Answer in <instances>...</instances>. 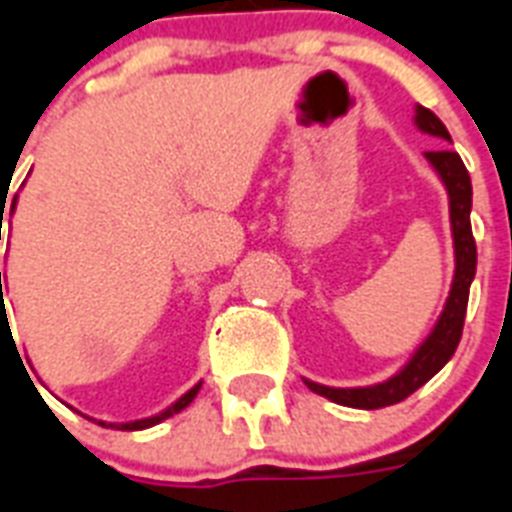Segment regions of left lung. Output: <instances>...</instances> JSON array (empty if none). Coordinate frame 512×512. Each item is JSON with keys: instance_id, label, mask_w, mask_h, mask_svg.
<instances>
[{"instance_id": "8db88e82", "label": "left lung", "mask_w": 512, "mask_h": 512, "mask_svg": "<svg viewBox=\"0 0 512 512\" xmlns=\"http://www.w3.org/2000/svg\"><path fill=\"white\" fill-rule=\"evenodd\" d=\"M414 124L425 135H433L441 143H452V135L444 127L433 111L417 106L414 108ZM425 159L441 177V183L449 196V220H452V241H454V279L449 297H446L444 311L438 316L436 327L420 342L412 358L398 369L393 377L377 382V385H364V388H329L319 382L305 380V385L319 393V396L353 409H382V406L398 404L409 398L417 388L444 369V364L454 356L460 345L462 324H465V311H468L470 284L476 279V239L470 228V207H473V185L470 175L462 164L460 154L452 148H438V151H425Z\"/></svg>"}]
</instances>
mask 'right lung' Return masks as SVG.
<instances>
[{
	"label": "right lung",
	"instance_id": "add662e5",
	"mask_svg": "<svg viewBox=\"0 0 512 512\" xmlns=\"http://www.w3.org/2000/svg\"><path fill=\"white\" fill-rule=\"evenodd\" d=\"M2 201H4V199H2ZM15 204H18V193H15V199H12V212H15ZM2 220H4V215H2ZM2 279H4V276H2V271H0V297L4 300ZM2 316H4V308H2ZM199 388H201V382H196V385H193V388L188 390V393H183V396L177 398L175 404L167 406L164 412L154 414V417H146V420H135V422H103V420H98V425H103V428H114V430H146V428H154V425H159V422L167 420V417H172V414L183 412L185 406L191 404L193 398H196V393H199Z\"/></svg>",
	"mask_w": 512,
	"mask_h": 512
}]
</instances>
